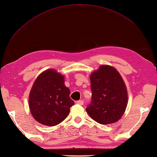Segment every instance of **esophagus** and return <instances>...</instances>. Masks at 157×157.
Returning a JSON list of instances; mask_svg holds the SVG:
<instances>
[{
	"instance_id": "esophagus-1",
	"label": "esophagus",
	"mask_w": 157,
	"mask_h": 157,
	"mask_svg": "<svg viewBox=\"0 0 157 157\" xmlns=\"http://www.w3.org/2000/svg\"><path fill=\"white\" fill-rule=\"evenodd\" d=\"M77 103L78 104V105H82L83 103H84V101H83V100H79V101H77Z\"/></svg>"
}]
</instances>
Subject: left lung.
Masks as SVG:
<instances>
[{"instance_id": "1", "label": "left lung", "mask_w": 157, "mask_h": 157, "mask_svg": "<svg viewBox=\"0 0 157 157\" xmlns=\"http://www.w3.org/2000/svg\"><path fill=\"white\" fill-rule=\"evenodd\" d=\"M92 99L86 110L99 124H109L120 119L127 106L125 84L118 71L101 65L90 76Z\"/></svg>"}]
</instances>
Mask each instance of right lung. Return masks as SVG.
<instances>
[{"instance_id":"add662e5","label":"right lung","mask_w":157,"mask_h":157,"mask_svg":"<svg viewBox=\"0 0 157 157\" xmlns=\"http://www.w3.org/2000/svg\"><path fill=\"white\" fill-rule=\"evenodd\" d=\"M69 95L70 90L65 86L63 76L53 69L45 71L36 79L29 94L33 117L46 126L59 124L75 104Z\"/></svg>"}]
</instances>
